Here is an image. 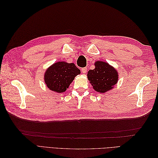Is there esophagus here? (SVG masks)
<instances>
[{
    "label": "esophagus",
    "instance_id": "34e87169",
    "mask_svg": "<svg viewBox=\"0 0 158 158\" xmlns=\"http://www.w3.org/2000/svg\"><path fill=\"white\" fill-rule=\"evenodd\" d=\"M82 70V73H83L84 74H85V73H87V68H85V67L82 68V70Z\"/></svg>",
    "mask_w": 158,
    "mask_h": 158
}]
</instances>
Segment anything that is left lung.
<instances>
[{
  "label": "left lung",
  "mask_w": 158,
  "mask_h": 158,
  "mask_svg": "<svg viewBox=\"0 0 158 158\" xmlns=\"http://www.w3.org/2000/svg\"><path fill=\"white\" fill-rule=\"evenodd\" d=\"M95 69L88 72V79L94 89L99 93H106L112 89L118 80L117 69L104 61H95Z\"/></svg>",
  "instance_id": "left-lung-1"
}]
</instances>
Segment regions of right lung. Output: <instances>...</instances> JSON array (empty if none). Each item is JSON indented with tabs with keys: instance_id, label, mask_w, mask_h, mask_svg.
I'll return each mask as SVG.
<instances>
[{
	"instance_id": "add662e5",
	"label": "right lung",
	"mask_w": 158,
	"mask_h": 158,
	"mask_svg": "<svg viewBox=\"0 0 158 158\" xmlns=\"http://www.w3.org/2000/svg\"><path fill=\"white\" fill-rule=\"evenodd\" d=\"M80 70L74 63L59 61L47 69L44 82L47 88L56 93L64 92Z\"/></svg>"
}]
</instances>
